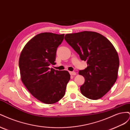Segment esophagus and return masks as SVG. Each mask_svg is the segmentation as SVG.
<instances>
[{"label":"esophagus","instance_id":"obj_1","mask_svg":"<svg viewBox=\"0 0 130 130\" xmlns=\"http://www.w3.org/2000/svg\"><path fill=\"white\" fill-rule=\"evenodd\" d=\"M69 74L70 75H75L76 73L75 72H69Z\"/></svg>","mask_w":130,"mask_h":130}]
</instances>
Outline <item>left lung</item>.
<instances>
[{
  "mask_svg": "<svg viewBox=\"0 0 130 130\" xmlns=\"http://www.w3.org/2000/svg\"><path fill=\"white\" fill-rule=\"evenodd\" d=\"M64 40L87 61V67L80 70L85 81L81 92L92 100L99 99L107 93L116 82L119 66V56L108 39L92 31L66 34Z\"/></svg>",
  "mask_w": 130,
  "mask_h": 130,
  "instance_id": "obj_1",
  "label": "left lung"
}]
</instances>
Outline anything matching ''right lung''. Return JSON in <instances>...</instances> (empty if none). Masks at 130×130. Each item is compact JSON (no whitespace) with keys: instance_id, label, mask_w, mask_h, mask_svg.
<instances>
[{"instance_id":"obj_1","label":"right lung","mask_w":130,"mask_h":130,"mask_svg":"<svg viewBox=\"0 0 130 130\" xmlns=\"http://www.w3.org/2000/svg\"><path fill=\"white\" fill-rule=\"evenodd\" d=\"M64 34L43 32L30 40L23 48L19 60L22 81L37 99L46 104L57 103L64 96L69 73L50 68L55 64L57 47Z\"/></svg>"}]
</instances>
